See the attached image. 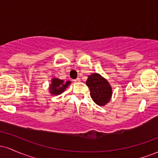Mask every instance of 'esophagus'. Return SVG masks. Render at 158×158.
<instances>
[{
  "mask_svg": "<svg viewBox=\"0 0 158 158\" xmlns=\"http://www.w3.org/2000/svg\"><path fill=\"white\" fill-rule=\"evenodd\" d=\"M73 81H75V82H79V81H80V79H79V78H77V79H74Z\"/></svg>",
  "mask_w": 158,
  "mask_h": 158,
  "instance_id": "esophagus-1",
  "label": "esophagus"
}]
</instances>
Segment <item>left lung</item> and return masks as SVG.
<instances>
[{
    "instance_id": "1",
    "label": "left lung",
    "mask_w": 158,
    "mask_h": 158,
    "mask_svg": "<svg viewBox=\"0 0 158 158\" xmlns=\"http://www.w3.org/2000/svg\"><path fill=\"white\" fill-rule=\"evenodd\" d=\"M89 88L90 97L96 104L105 106L110 102L112 97V88L108 80L100 74L94 73L88 77L86 81Z\"/></svg>"
}]
</instances>
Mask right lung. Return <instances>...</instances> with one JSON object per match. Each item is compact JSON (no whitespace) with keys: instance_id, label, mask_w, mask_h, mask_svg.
I'll list each match as a JSON object with an SVG mask.
<instances>
[{"instance_id":"1","label":"right lung","mask_w":158,"mask_h":158,"mask_svg":"<svg viewBox=\"0 0 158 158\" xmlns=\"http://www.w3.org/2000/svg\"><path fill=\"white\" fill-rule=\"evenodd\" d=\"M70 84H71L70 81H64L62 79L53 77L51 79V83L49 86V92L52 95H59L62 94Z\"/></svg>"}]
</instances>
